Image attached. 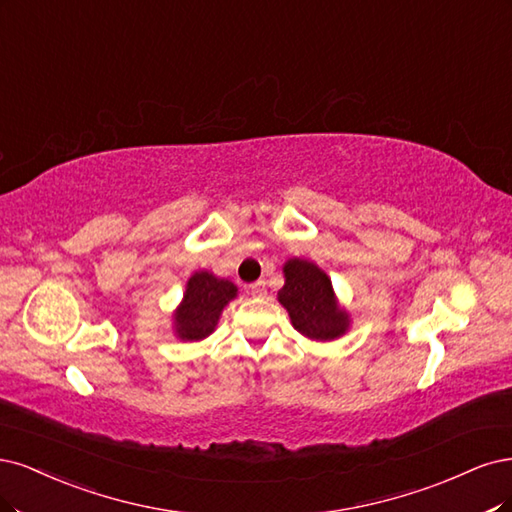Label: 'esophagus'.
I'll return each mask as SVG.
<instances>
[{
  "instance_id": "esophagus-1",
  "label": "esophagus",
  "mask_w": 512,
  "mask_h": 512,
  "mask_svg": "<svg viewBox=\"0 0 512 512\" xmlns=\"http://www.w3.org/2000/svg\"><path fill=\"white\" fill-rule=\"evenodd\" d=\"M249 293L253 295V298H263V295H266V283H263V280H259V283L249 285Z\"/></svg>"
}]
</instances>
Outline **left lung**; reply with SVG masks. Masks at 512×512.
I'll return each instance as SVG.
<instances>
[{
  "label": "left lung",
  "mask_w": 512,
  "mask_h": 512,
  "mask_svg": "<svg viewBox=\"0 0 512 512\" xmlns=\"http://www.w3.org/2000/svg\"><path fill=\"white\" fill-rule=\"evenodd\" d=\"M285 285L278 291V302L289 312L291 325L317 342H332L351 329V315L334 291L332 278L315 261L293 257L283 266Z\"/></svg>",
  "instance_id": "8db88e82"
}]
</instances>
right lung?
I'll return each mask as SVG.
<instances>
[{"mask_svg": "<svg viewBox=\"0 0 512 512\" xmlns=\"http://www.w3.org/2000/svg\"><path fill=\"white\" fill-rule=\"evenodd\" d=\"M238 298V287L232 280L208 270H197L189 276L183 300L172 312L174 336L183 342H200L219 325L223 308Z\"/></svg>", "mask_w": 512, "mask_h": 512, "instance_id": "right-lung-1", "label": "right lung"}]
</instances>
